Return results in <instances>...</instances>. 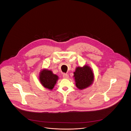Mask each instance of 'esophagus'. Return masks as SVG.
<instances>
[{"mask_svg":"<svg viewBox=\"0 0 131 131\" xmlns=\"http://www.w3.org/2000/svg\"><path fill=\"white\" fill-rule=\"evenodd\" d=\"M63 78L64 79H68L69 78V75L66 73H64L63 74Z\"/></svg>","mask_w":131,"mask_h":131,"instance_id":"esophagus-1","label":"esophagus"}]
</instances>
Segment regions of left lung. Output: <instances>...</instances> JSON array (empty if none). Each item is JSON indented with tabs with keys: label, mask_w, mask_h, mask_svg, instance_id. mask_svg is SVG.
<instances>
[{
	"label": "left lung",
	"mask_w": 131,
	"mask_h": 131,
	"mask_svg": "<svg viewBox=\"0 0 131 131\" xmlns=\"http://www.w3.org/2000/svg\"><path fill=\"white\" fill-rule=\"evenodd\" d=\"M73 78L76 87L79 90L89 87L93 84L94 80V74L92 68L88 65L83 67H77L73 73Z\"/></svg>",
	"instance_id": "1"
}]
</instances>
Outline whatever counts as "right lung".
I'll list each match as a JSON object with an SVG mask.
<instances>
[{
  "instance_id": "right-lung-1",
  "label": "right lung",
  "mask_w": 131,
  "mask_h": 131,
  "mask_svg": "<svg viewBox=\"0 0 131 131\" xmlns=\"http://www.w3.org/2000/svg\"><path fill=\"white\" fill-rule=\"evenodd\" d=\"M58 79L57 75L53 74L52 71L46 69L42 70L39 73V80L42 86L50 90H52Z\"/></svg>"
}]
</instances>
